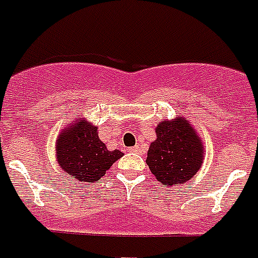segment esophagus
Wrapping results in <instances>:
<instances>
[{"label": "esophagus", "mask_w": 258, "mask_h": 258, "mask_svg": "<svg viewBox=\"0 0 258 258\" xmlns=\"http://www.w3.org/2000/svg\"><path fill=\"white\" fill-rule=\"evenodd\" d=\"M140 150V146L136 145V146H132V148H129V152H139Z\"/></svg>", "instance_id": "obj_1"}]
</instances>
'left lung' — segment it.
Returning <instances> with one entry per match:
<instances>
[{
	"instance_id": "8db88e82",
	"label": "left lung",
	"mask_w": 258,
	"mask_h": 258,
	"mask_svg": "<svg viewBox=\"0 0 258 258\" xmlns=\"http://www.w3.org/2000/svg\"><path fill=\"white\" fill-rule=\"evenodd\" d=\"M156 135L146 158L150 172L165 186L190 180L203 164L204 146L187 119L160 122Z\"/></svg>"
}]
</instances>
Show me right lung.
<instances>
[{
  "label": "right lung",
  "mask_w": 258,
  "mask_h": 258,
  "mask_svg": "<svg viewBox=\"0 0 258 258\" xmlns=\"http://www.w3.org/2000/svg\"><path fill=\"white\" fill-rule=\"evenodd\" d=\"M123 156L119 150L106 149L97 135V127L84 121L65 129L57 140V160L63 172L77 181L101 180L114 162Z\"/></svg>",
  "instance_id": "1"
}]
</instances>
